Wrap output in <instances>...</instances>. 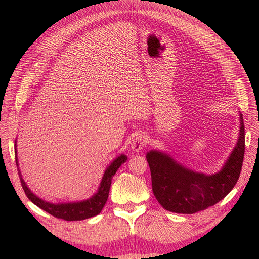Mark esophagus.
<instances>
[{
	"instance_id": "1",
	"label": "esophagus",
	"mask_w": 259,
	"mask_h": 259,
	"mask_svg": "<svg viewBox=\"0 0 259 259\" xmlns=\"http://www.w3.org/2000/svg\"><path fill=\"white\" fill-rule=\"evenodd\" d=\"M148 144V136L144 133H139L132 143V150L134 152H139Z\"/></svg>"
}]
</instances>
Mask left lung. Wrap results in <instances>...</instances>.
I'll list each match as a JSON object with an SVG mask.
<instances>
[{"label":"left lung","instance_id":"left-lung-1","mask_svg":"<svg viewBox=\"0 0 259 259\" xmlns=\"http://www.w3.org/2000/svg\"><path fill=\"white\" fill-rule=\"evenodd\" d=\"M245 151V132L240 114V134L223 168L216 174L197 173L177 163L166 153L151 150L146 155L151 171L152 191L166 210L193 214L215 205L236 186Z\"/></svg>","mask_w":259,"mask_h":259}]
</instances>
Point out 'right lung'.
Returning a JSON list of instances; mask_svg holds the SVG:
<instances>
[{
  "label": "right lung",
  "mask_w": 259,
  "mask_h": 259,
  "mask_svg": "<svg viewBox=\"0 0 259 259\" xmlns=\"http://www.w3.org/2000/svg\"><path fill=\"white\" fill-rule=\"evenodd\" d=\"M15 147H16V145H15ZM15 150H16V149H15ZM15 155H16V164L18 166L17 150L15 151ZM126 160H127V156L124 154L117 156V158L105 170V174L103 176V179H101V183L97 192L90 199L81 201V202L59 203V204H53V203L46 202L36 197L33 192H31L27 184L25 183V180L22 179L20 170H18V175L20 177V183H21L23 191H25L27 198L32 202L33 204L42 208L43 210L48 211L49 214L53 215L54 217L64 219V221H67V222L83 221V219L91 218L98 215L101 211V209L104 208L109 197V190H110L111 180L114 174L116 173V170L119 169V167L123 163L126 162Z\"/></svg>",
  "instance_id": "add662e5"
}]
</instances>
